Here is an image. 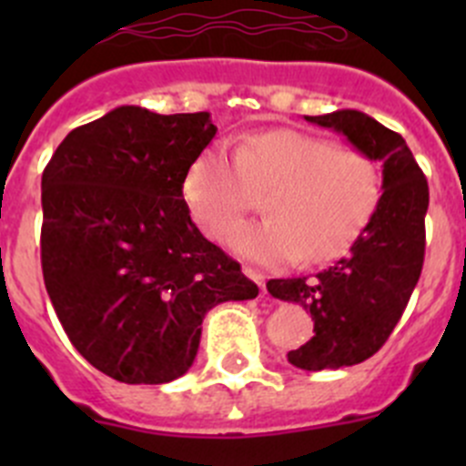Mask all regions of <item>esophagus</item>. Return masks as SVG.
<instances>
[{"label": "esophagus", "mask_w": 466, "mask_h": 466, "mask_svg": "<svg viewBox=\"0 0 466 466\" xmlns=\"http://www.w3.org/2000/svg\"><path fill=\"white\" fill-rule=\"evenodd\" d=\"M246 277H250L252 281H255L257 286H259L261 289V293H266V275H263V272H259V270H255V268H246Z\"/></svg>", "instance_id": "34e87169"}]
</instances>
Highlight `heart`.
<instances>
[{"instance_id": "1", "label": "heart", "mask_w": 466, "mask_h": 466, "mask_svg": "<svg viewBox=\"0 0 466 466\" xmlns=\"http://www.w3.org/2000/svg\"><path fill=\"white\" fill-rule=\"evenodd\" d=\"M185 200L209 237L225 238L266 193L268 218L239 226L229 246L246 259L281 266L324 263L345 255L372 223L383 176L372 155L320 135L268 130L246 139L237 155L207 146L187 168Z\"/></svg>"}]
</instances>
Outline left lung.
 I'll return each mask as SVG.
<instances>
[{
	"label": "left lung",
	"mask_w": 466,
	"mask_h": 466,
	"mask_svg": "<svg viewBox=\"0 0 466 466\" xmlns=\"http://www.w3.org/2000/svg\"><path fill=\"white\" fill-rule=\"evenodd\" d=\"M307 121L342 133L383 162L380 205L350 255L316 277L266 284L272 298L311 313L313 338L289 351V363L320 372L368 360L401 320L424 266L429 182L401 135L365 112L338 110Z\"/></svg>",
	"instance_id": "obj_1"
}]
</instances>
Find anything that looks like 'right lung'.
<instances>
[{
    "label": "right lung",
    "mask_w": 466,
    "mask_h": 466,
    "mask_svg": "<svg viewBox=\"0 0 466 466\" xmlns=\"http://www.w3.org/2000/svg\"><path fill=\"white\" fill-rule=\"evenodd\" d=\"M214 135L209 112L121 106L74 128L42 173L46 293L78 354L121 383L182 377L205 313L259 295L182 196Z\"/></svg>",
    "instance_id": "1"
}]
</instances>
